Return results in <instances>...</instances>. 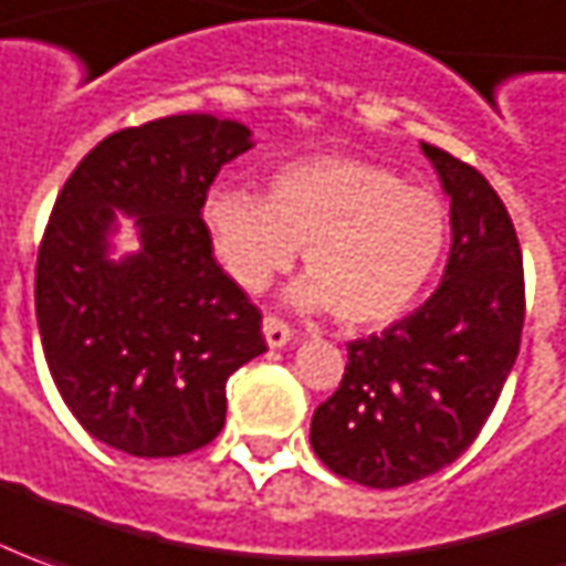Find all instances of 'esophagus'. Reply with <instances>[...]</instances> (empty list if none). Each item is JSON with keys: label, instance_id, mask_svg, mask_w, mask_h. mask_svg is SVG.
<instances>
[{"label": "esophagus", "instance_id": "esophagus-1", "mask_svg": "<svg viewBox=\"0 0 566 566\" xmlns=\"http://www.w3.org/2000/svg\"><path fill=\"white\" fill-rule=\"evenodd\" d=\"M263 334H266V344L272 349L287 347V344L294 340L291 325H287V322H282L279 315H266V318H263Z\"/></svg>", "mask_w": 566, "mask_h": 566}]
</instances>
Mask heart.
Here are the masks:
<instances>
[{
	"instance_id": "heart-1",
	"label": "heart",
	"mask_w": 566,
	"mask_h": 566,
	"mask_svg": "<svg viewBox=\"0 0 566 566\" xmlns=\"http://www.w3.org/2000/svg\"><path fill=\"white\" fill-rule=\"evenodd\" d=\"M203 222L222 269L263 291L303 248L291 300L334 310L347 328H378L412 306L449 241V210L428 188L359 157H313L284 167L269 195L219 186Z\"/></svg>"
}]
</instances>
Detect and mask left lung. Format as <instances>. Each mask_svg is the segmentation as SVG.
I'll return each mask as SVG.
<instances>
[{"label": "left lung", "instance_id": "left-lung-1", "mask_svg": "<svg viewBox=\"0 0 566 566\" xmlns=\"http://www.w3.org/2000/svg\"><path fill=\"white\" fill-rule=\"evenodd\" d=\"M421 151L452 201L443 282L387 332L347 344L344 380L310 428L325 468L371 490L437 474L474 443L524 328V260L505 203L471 164L428 142Z\"/></svg>", "mask_w": 566, "mask_h": 566}]
</instances>
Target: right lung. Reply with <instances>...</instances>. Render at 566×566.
<instances>
[{
    "instance_id": "add662e5",
    "label": "right lung",
    "mask_w": 566,
    "mask_h": 566,
    "mask_svg": "<svg viewBox=\"0 0 566 566\" xmlns=\"http://www.w3.org/2000/svg\"><path fill=\"white\" fill-rule=\"evenodd\" d=\"M251 129L176 114L102 138L57 195L36 260V322L57 394L95 440L138 459L201 449L226 380L266 353L263 315L219 269L201 219ZM139 251L114 261L116 213Z\"/></svg>"
}]
</instances>
